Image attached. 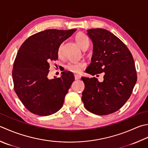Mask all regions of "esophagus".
<instances>
[{
    "label": "esophagus",
    "mask_w": 148,
    "mask_h": 148,
    "mask_svg": "<svg viewBox=\"0 0 148 148\" xmlns=\"http://www.w3.org/2000/svg\"><path fill=\"white\" fill-rule=\"evenodd\" d=\"M74 77H75V79H79L81 78V76L79 75H77V74H75L74 75Z\"/></svg>",
    "instance_id": "obj_1"
}]
</instances>
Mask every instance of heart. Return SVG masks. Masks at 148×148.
I'll return each instance as SVG.
<instances>
[{
  "label": "heart",
  "mask_w": 148,
  "mask_h": 148,
  "mask_svg": "<svg viewBox=\"0 0 148 148\" xmlns=\"http://www.w3.org/2000/svg\"><path fill=\"white\" fill-rule=\"evenodd\" d=\"M75 40L77 43V45L82 49L86 47H88L90 44V39L87 35L83 33H79L76 34L75 37ZM62 47L63 45H61L58 50V55L59 56H61L62 54ZM86 66V64L83 62H79V63H69L66 65V68L67 70L71 71L75 74H81Z\"/></svg>",
  "instance_id": "heart-1"
}]
</instances>
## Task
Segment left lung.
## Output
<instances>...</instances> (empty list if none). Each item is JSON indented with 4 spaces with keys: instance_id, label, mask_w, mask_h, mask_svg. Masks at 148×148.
I'll use <instances>...</instances> for the list:
<instances>
[{
    "instance_id": "obj_1",
    "label": "left lung",
    "mask_w": 148,
    "mask_h": 148,
    "mask_svg": "<svg viewBox=\"0 0 148 148\" xmlns=\"http://www.w3.org/2000/svg\"><path fill=\"white\" fill-rule=\"evenodd\" d=\"M86 31L93 43L86 73H103L104 79L100 82L95 77H82L85 89L82 99L89 112L110 114L119 110L132 93L137 79L134 60L126 45L111 32L101 28Z\"/></svg>"
}]
</instances>
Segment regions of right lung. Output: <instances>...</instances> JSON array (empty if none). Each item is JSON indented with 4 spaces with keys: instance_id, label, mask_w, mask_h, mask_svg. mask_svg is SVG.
<instances>
[{
    "instance_id": "right-lung-1",
    "label": "right lung",
    "mask_w": 148,
    "mask_h": 148,
    "mask_svg": "<svg viewBox=\"0 0 148 148\" xmlns=\"http://www.w3.org/2000/svg\"><path fill=\"white\" fill-rule=\"evenodd\" d=\"M76 29H47L29 36L20 47L14 60L12 76L14 88L29 111L47 116L62 108L74 76L65 71L60 77L49 79V62L58 58V50Z\"/></svg>"
}]
</instances>
